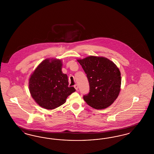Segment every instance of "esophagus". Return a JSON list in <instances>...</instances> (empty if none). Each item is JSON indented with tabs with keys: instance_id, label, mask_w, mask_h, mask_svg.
<instances>
[{
	"instance_id": "34e87169",
	"label": "esophagus",
	"mask_w": 154,
	"mask_h": 154,
	"mask_svg": "<svg viewBox=\"0 0 154 154\" xmlns=\"http://www.w3.org/2000/svg\"><path fill=\"white\" fill-rule=\"evenodd\" d=\"M74 88L75 89V90L76 91H78L79 90V87H78V85L76 84V85H75L74 86Z\"/></svg>"
}]
</instances>
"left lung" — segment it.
I'll list each match as a JSON object with an SVG mask.
<instances>
[{
    "label": "left lung",
    "mask_w": 154,
    "mask_h": 154,
    "mask_svg": "<svg viewBox=\"0 0 154 154\" xmlns=\"http://www.w3.org/2000/svg\"><path fill=\"white\" fill-rule=\"evenodd\" d=\"M89 84V92L84 100L94 109L102 110L109 107L119 95L121 72L116 65L103 57L89 56L78 59Z\"/></svg>",
    "instance_id": "1"
}]
</instances>
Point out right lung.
<instances>
[{
    "mask_svg": "<svg viewBox=\"0 0 154 154\" xmlns=\"http://www.w3.org/2000/svg\"><path fill=\"white\" fill-rule=\"evenodd\" d=\"M62 62L46 59L37 66L29 80L30 93L42 107L52 110L66 102L67 97L75 91L69 87L68 78L62 72Z\"/></svg>",
    "mask_w": 154,
    "mask_h": 154,
    "instance_id": "add662e5",
    "label": "right lung"
}]
</instances>
